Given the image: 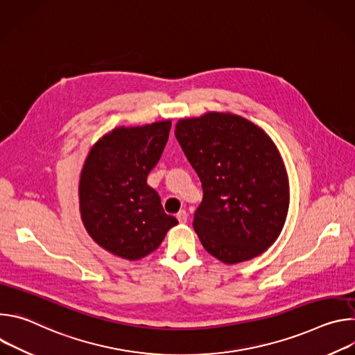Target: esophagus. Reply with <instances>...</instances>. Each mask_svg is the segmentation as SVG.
Masks as SVG:
<instances>
[{
	"label": "esophagus",
	"mask_w": 355,
	"mask_h": 355,
	"mask_svg": "<svg viewBox=\"0 0 355 355\" xmlns=\"http://www.w3.org/2000/svg\"><path fill=\"white\" fill-rule=\"evenodd\" d=\"M177 219H178L180 223H185V222L188 220V214H187L185 211H180V212L177 214Z\"/></svg>",
	"instance_id": "esophagus-1"
}]
</instances>
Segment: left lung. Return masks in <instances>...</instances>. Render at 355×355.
<instances>
[{
	"label": "left lung",
	"mask_w": 355,
	"mask_h": 355,
	"mask_svg": "<svg viewBox=\"0 0 355 355\" xmlns=\"http://www.w3.org/2000/svg\"><path fill=\"white\" fill-rule=\"evenodd\" d=\"M174 133L204 189L192 223L202 245L225 264L260 256L289 208L288 173L272 139L232 112L180 119Z\"/></svg>",
	"instance_id": "8db88e82"
}]
</instances>
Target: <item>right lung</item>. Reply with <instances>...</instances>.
<instances>
[{
    "mask_svg": "<svg viewBox=\"0 0 355 355\" xmlns=\"http://www.w3.org/2000/svg\"><path fill=\"white\" fill-rule=\"evenodd\" d=\"M170 129V119L118 126L94 143L84 162L78 182L81 220L89 237L114 256L140 260L178 225L147 185Z\"/></svg>",
    "mask_w": 355,
    "mask_h": 355,
    "instance_id": "right-lung-1",
    "label": "right lung"
}]
</instances>
